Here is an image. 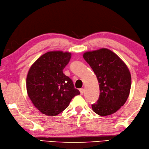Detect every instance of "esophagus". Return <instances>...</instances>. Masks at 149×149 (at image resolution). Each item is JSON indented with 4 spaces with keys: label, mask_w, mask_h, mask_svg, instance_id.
Wrapping results in <instances>:
<instances>
[{
    "label": "esophagus",
    "mask_w": 149,
    "mask_h": 149,
    "mask_svg": "<svg viewBox=\"0 0 149 149\" xmlns=\"http://www.w3.org/2000/svg\"><path fill=\"white\" fill-rule=\"evenodd\" d=\"M79 91H80V93H81V94L82 95L84 94V90L83 88H81L79 89Z\"/></svg>",
    "instance_id": "esophagus-1"
}]
</instances>
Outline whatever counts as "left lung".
<instances>
[{"label": "left lung", "mask_w": 149, "mask_h": 149, "mask_svg": "<svg viewBox=\"0 0 149 149\" xmlns=\"http://www.w3.org/2000/svg\"><path fill=\"white\" fill-rule=\"evenodd\" d=\"M83 57L96 74L100 94L93 111L104 116L116 113L127 101L130 92L131 74L126 63L115 53L102 48L86 52Z\"/></svg>", "instance_id": "left-lung-1"}]
</instances>
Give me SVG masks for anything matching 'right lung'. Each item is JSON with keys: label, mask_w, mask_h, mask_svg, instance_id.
Listing matches in <instances>:
<instances>
[{"label": "right lung", "mask_w": 149, "mask_h": 149, "mask_svg": "<svg viewBox=\"0 0 149 149\" xmlns=\"http://www.w3.org/2000/svg\"><path fill=\"white\" fill-rule=\"evenodd\" d=\"M71 53L50 51L39 57L29 68L26 78L28 95L34 106L49 116L65 109L72 99L80 94L72 80L63 73Z\"/></svg>", "instance_id": "right-lung-1"}]
</instances>
